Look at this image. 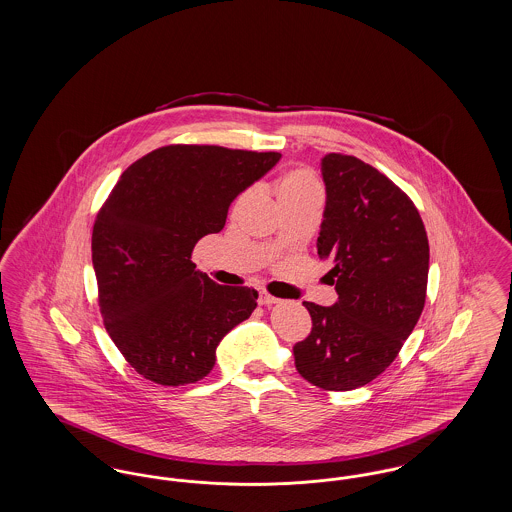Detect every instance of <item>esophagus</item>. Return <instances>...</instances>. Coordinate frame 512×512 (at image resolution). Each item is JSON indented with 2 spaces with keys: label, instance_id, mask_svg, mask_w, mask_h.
Here are the masks:
<instances>
[{
  "label": "esophagus",
  "instance_id": "esophagus-1",
  "mask_svg": "<svg viewBox=\"0 0 512 512\" xmlns=\"http://www.w3.org/2000/svg\"><path fill=\"white\" fill-rule=\"evenodd\" d=\"M259 303H261V305H267V307H270V305H276V303H278V299H276V297H272V295H268V293H261V295H259Z\"/></svg>",
  "mask_w": 512,
  "mask_h": 512
}]
</instances>
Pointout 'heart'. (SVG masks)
I'll list each match as a JSON object with an SVG mask.
<instances>
[{
    "label": "heart",
    "mask_w": 512,
    "mask_h": 512,
    "mask_svg": "<svg viewBox=\"0 0 512 512\" xmlns=\"http://www.w3.org/2000/svg\"><path fill=\"white\" fill-rule=\"evenodd\" d=\"M276 195L293 194V192H303V190H317V182L315 178L305 171L286 172L284 176H280L276 180Z\"/></svg>",
    "instance_id": "b5f03b06"
}]
</instances>
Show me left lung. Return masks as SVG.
<instances>
[{
    "label": "left lung",
    "mask_w": 512,
    "mask_h": 512,
    "mask_svg": "<svg viewBox=\"0 0 512 512\" xmlns=\"http://www.w3.org/2000/svg\"><path fill=\"white\" fill-rule=\"evenodd\" d=\"M326 207L318 257L330 261L338 301H303L313 318L295 343L297 372L330 391L361 388L382 374L411 336L426 301L430 247L413 201L361 159H320Z\"/></svg>",
    "instance_id": "1"
}]
</instances>
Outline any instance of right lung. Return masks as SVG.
<instances>
[{
    "mask_svg": "<svg viewBox=\"0 0 512 512\" xmlns=\"http://www.w3.org/2000/svg\"><path fill=\"white\" fill-rule=\"evenodd\" d=\"M280 157L159 147L122 172L101 207L92 234L101 317L147 380L176 388L205 378L220 340L255 311V290L219 286L190 259L203 236L224 228L232 201Z\"/></svg>",
    "mask_w": 512,
    "mask_h": 512,
    "instance_id": "right-lung-1",
    "label": "right lung"
}]
</instances>
